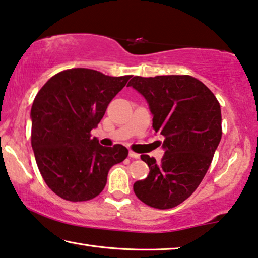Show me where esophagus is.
<instances>
[{"label": "esophagus", "mask_w": 258, "mask_h": 258, "mask_svg": "<svg viewBox=\"0 0 258 258\" xmlns=\"http://www.w3.org/2000/svg\"><path fill=\"white\" fill-rule=\"evenodd\" d=\"M129 157H130V158H134V159H138V158H140V155L136 154V152H134V151L130 150L129 151Z\"/></svg>", "instance_id": "obj_1"}]
</instances>
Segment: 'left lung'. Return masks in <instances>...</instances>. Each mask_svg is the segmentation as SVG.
Here are the masks:
<instances>
[{"label":"left lung","mask_w":258,"mask_h":258,"mask_svg":"<svg viewBox=\"0 0 258 258\" xmlns=\"http://www.w3.org/2000/svg\"><path fill=\"white\" fill-rule=\"evenodd\" d=\"M128 86L147 99L152 128L164 136L165 148L159 163L141 156L150 172L134 184V192L148 206L173 208L192 196L211 165L222 136L220 103L191 76H136Z\"/></svg>","instance_id":"left-lung-1"}]
</instances>
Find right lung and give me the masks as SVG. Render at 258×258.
Wrapping results in <instances>:
<instances>
[{
	"mask_svg": "<svg viewBox=\"0 0 258 258\" xmlns=\"http://www.w3.org/2000/svg\"><path fill=\"white\" fill-rule=\"evenodd\" d=\"M132 76L109 77L89 69L61 71L48 79L33 100L31 145L46 185L69 201H87L102 192L110 167L128 149L106 148L91 130Z\"/></svg>",
	"mask_w": 258,
	"mask_h": 258,
	"instance_id": "add662e5",
	"label": "right lung"
}]
</instances>
